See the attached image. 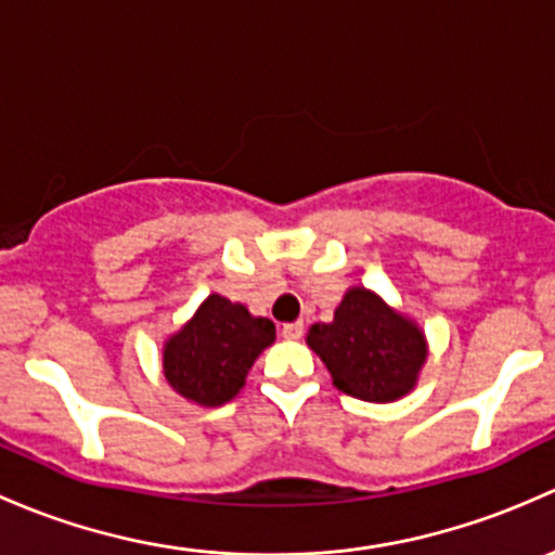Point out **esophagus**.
<instances>
[{
  "mask_svg": "<svg viewBox=\"0 0 555 555\" xmlns=\"http://www.w3.org/2000/svg\"><path fill=\"white\" fill-rule=\"evenodd\" d=\"M283 336H285V339H301V336H305V323H301V320L285 323L283 325Z\"/></svg>",
  "mask_w": 555,
  "mask_h": 555,
  "instance_id": "34e87169",
  "label": "esophagus"
}]
</instances>
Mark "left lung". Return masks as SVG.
Instances as JSON below:
<instances>
[{
  "mask_svg": "<svg viewBox=\"0 0 555 555\" xmlns=\"http://www.w3.org/2000/svg\"><path fill=\"white\" fill-rule=\"evenodd\" d=\"M307 345L331 371L336 390L369 403L409 396L427 361L420 325L361 285L347 291L331 323L312 325Z\"/></svg>",
  "mask_w": 555,
  "mask_h": 555,
  "instance_id": "left-lung-1",
  "label": "left lung"
}]
</instances>
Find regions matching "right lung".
<instances>
[{
  "label": "right lung",
  "mask_w": 555,
  "mask_h": 555,
  "mask_svg": "<svg viewBox=\"0 0 555 555\" xmlns=\"http://www.w3.org/2000/svg\"><path fill=\"white\" fill-rule=\"evenodd\" d=\"M275 341V323L248 307L210 294L190 323L163 347V374L179 396L197 405H221L237 396L250 365Z\"/></svg>",
  "instance_id": "add662e5"
}]
</instances>
